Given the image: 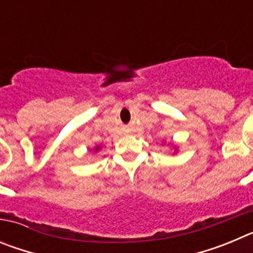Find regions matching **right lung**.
I'll list each match as a JSON object with an SVG mask.
<instances>
[{"label": "right lung", "mask_w": 253, "mask_h": 253, "mask_svg": "<svg viewBox=\"0 0 253 253\" xmlns=\"http://www.w3.org/2000/svg\"><path fill=\"white\" fill-rule=\"evenodd\" d=\"M99 149H100V147H96V148H95V151H99Z\"/></svg>", "instance_id": "right-lung-1"}]
</instances>
